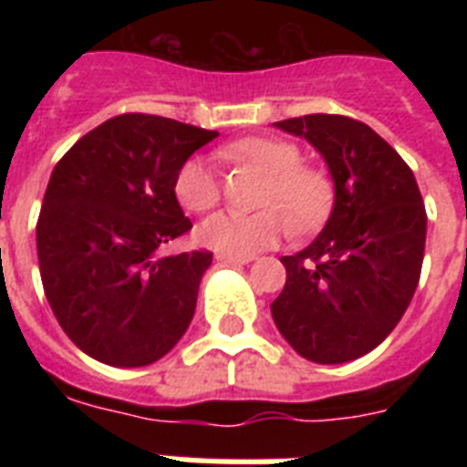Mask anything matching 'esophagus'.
Instances as JSON below:
<instances>
[{"label": "esophagus", "mask_w": 467, "mask_h": 467, "mask_svg": "<svg viewBox=\"0 0 467 467\" xmlns=\"http://www.w3.org/2000/svg\"><path fill=\"white\" fill-rule=\"evenodd\" d=\"M215 259L223 264H249L252 256L247 254H227V252H215Z\"/></svg>", "instance_id": "obj_1"}]
</instances>
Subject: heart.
Segmentation results:
<instances>
[{
	"mask_svg": "<svg viewBox=\"0 0 467 467\" xmlns=\"http://www.w3.org/2000/svg\"><path fill=\"white\" fill-rule=\"evenodd\" d=\"M223 157L262 169L266 182L252 215L218 213L198 227V240L227 254H254L274 247L288 230L307 233L332 208V182L319 169L300 164V150L278 138H244L223 150ZM174 196L189 213H208L220 203V182L203 157H191L179 167Z\"/></svg>",
	"mask_w": 467,
	"mask_h": 467,
	"instance_id": "heart-1",
	"label": "heart"
}]
</instances>
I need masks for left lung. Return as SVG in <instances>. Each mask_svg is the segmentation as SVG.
<instances>
[{
	"instance_id": "obj_1",
	"label": "left lung",
	"mask_w": 467,
	"mask_h": 467,
	"mask_svg": "<svg viewBox=\"0 0 467 467\" xmlns=\"http://www.w3.org/2000/svg\"><path fill=\"white\" fill-rule=\"evenodd\" d=\"M325 157L334 208L310 247L281 256L271 303L284 339L315 363L368 354L398 327L420 284L427 211L407 161L361 120L312 113L274 123Z\"/></svg>"
}]
</instances>
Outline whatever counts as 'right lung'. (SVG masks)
<instances>
[{"mask_svg":"<svg viewBox=\"0 0 467 467\" xmlns=\"http://www.w3.org/2000/svg\"><path fill=\"white\" fill-rule=\"evenodd\" d=\"M215 130L123 113L55 164L38 225L40 281L60 327L116 368L160 361L189 329L211 252L160 256L191 230L176 171Z\"/></svg>","mask_w":467,"mask_h":467,"instance_id":"add662e5","label":"right lung"}]
</instances>
